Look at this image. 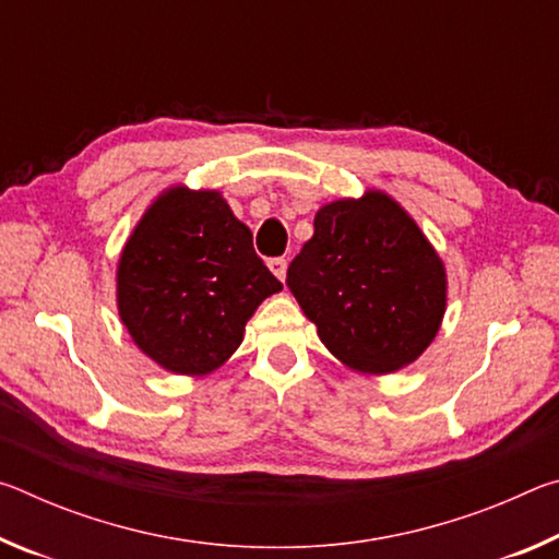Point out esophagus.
<instances>
[{"label": "esophagus", "mask_w": 559, "mask_h": 559, "mask_svg": "<svg viewBox=\"0 0 559 559\" xmlns=\"http://www.w3.org/2000/svg\"><path fill=\"white\" fill-rule=\"evenodd\" d=\"M269 269H271V273L278 281H286V271H288V261L286 259H271L269 261Z\"/></svg>", "instance_id": "34e87169"}]
</instances>
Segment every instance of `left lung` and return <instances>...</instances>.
Masks as SVG:
<instances>
[{"label":"left lung","mask_w":559,"mask_h":559,"mask_svg":"<svg viewBox=\"0 0 559 559\" xmlns=\"http://www.w3.org/2000/svg\"><path fill=\"white\" fill-rule=\"evenodd\" d=\"M288 266V288L349 370L412 365L447 313V269L409 214L380 189L320 206Z\"/></svg>","instance_id":"8db88e82"}]
</instances>
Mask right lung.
Listing matches in <instances>:
<instances>
[{"label": "right lung", "mask_w": 559, "mask_h": 559, "mask_svg": "<svg viewBox=\"0 0 559 559\" xmlns=\"http://www.w3.org/2000/svg\"><path fill=\"white\" fill-rule=\"evenodd\" d=\"M116 283L132 343L187 377L222 367L257 308L283 290L222 192L185 185L147 206L122 246Z\"/></svg>", "instance_id": "obj_1"}]
</instances>
